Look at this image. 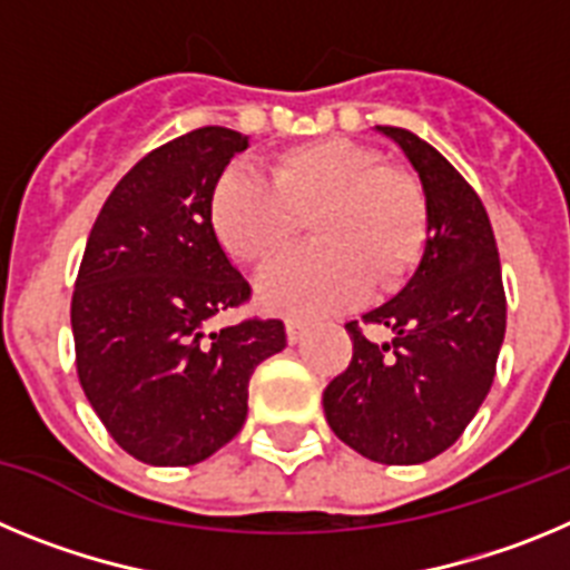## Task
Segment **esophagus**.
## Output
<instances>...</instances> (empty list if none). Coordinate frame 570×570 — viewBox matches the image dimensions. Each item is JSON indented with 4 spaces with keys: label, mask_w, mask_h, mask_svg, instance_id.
Masks as SVG:
<instances>
[{
    "label": "esophagus",
    "mask_w": 570,
    "mask_h": 570,
    "mask_svg": "<svg viewBox=\"0 0 570 570\" xmlns=\"http://www.w3.org/2000/svg\"><path fill=\"white\" fill-rule=\"evenodd\" d=\"M302 334H305V322H302V320H285V336H288L291 345H296V342L302 340Z\"/></svg>",
    "instance_id": "esophagus-1"
}]
</instances>
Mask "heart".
<instances>
[{"label":"heart","instance_id":"obj_1","mask_svg":"<svg viewBox=\"0 0 570 570\" xmlns=\"http://www.w3.org/2000/svg\"><path fill=\"white\" fill-rule=\"evenodd\" d=\"M314 248L276 262L259 279V302L291 316L351 308L367 294L400 288L425 254V190L367 145L328 136L271 159V183L228 168L210 194V225L242 265L262 268L299 239Z\"/></svg>","mask_w":570,"mask_h":570}]
</instances>
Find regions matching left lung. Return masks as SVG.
<instances>
[{"label": "left lung", "instance_id": "8db88e82", "mask_svg": "<svg viewBox=\"0 0 570 570\" xmlns=\"http://www.w3.org/2000/svg\"><path fill=\"white\" fill-rule=\"evenodd\" d=\"M420 174L428 242L420 268L391 302L362 316L394 334L367 340L345 328L354 356L328 382L331 431L382 465H416L454 445L480 411L505 340V288L491 219L445 156L405 128H382Z\"/></svg>", "mask_w": 570, "mask_h": 570}]
</instances>
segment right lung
<instances>
[{
	"mask_svg": "<svg viewBox=\"0 0 570 570\" xmlns=\"http://www.w3.org/2000/svg\"><path fill=\"white\" fill-rule=\"evenodd\" d=\"M248 139L196 128L142 156L90 228L70 299L77 374L134 460L183 468L216 454L248 416V382L285 347L282 320L208 322L250 299L210 225V194Z\"/></svg>",
	"mask_w": 570,
	"mask_h": 570,
	"instance_id": "obj_1",
	"label": "right lung"
}]
</instances>
